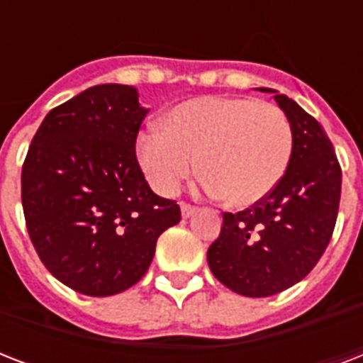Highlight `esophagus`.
I'll list each match as a JSON object with an SVG mask.
<instances>
[{
	"label": "esophagus",
	"mask_w": 363,
	"mask_h": 363,
	"mask_svg": "<svg viewBox=\"0 0 363 363\" xmlns=\"http://www.w3.org/2000/svg\"><path fill=\"white\" fill-rule=\"evenodd\" d=\"M181 213H182V218H190L198 213V207H194V205H188V203H181Z\"/></svg>",
	"instance_id": "1"
}]
</instances>
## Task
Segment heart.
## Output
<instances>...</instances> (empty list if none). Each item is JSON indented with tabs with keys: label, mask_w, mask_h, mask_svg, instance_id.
I'll use <instances>...</instances> for the list:
<instances>
[{
	"label": "heart",
	"mask_w": 363,
	"mask_h": 363,
	"mask_svg": "<svg viewBox=\"0 0 363 363\" xmlns=\"http://www.w3.org/2000/svg\"><path fill=\"white\" fill-rule=\"evenodd\" d=\"M288 116L254 98H198L177 105L160 130L137 137V158L154 190L175 194L196 173L205 190L247 209L281 182L292 156Z\"/></svg>",
	"instance_id": "b5f03b06"
}]
</instances>
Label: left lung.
<instances>
[{
  "label": "left lung",
  "instance_id": "obj_1",
  "mask_svg": "<svg viewBox=\"0 0 363 363\" xmlns=\"http://www.w3.org/2000/svg\"><path fill=\"white\" fill-rule=\"evenodd\" d=\"M292 125L290 164L273 192L241 213H224L207 250L213 275L232 292L267 298L309 275L332 239L341 199V167L322 125L273 88Z\"/></svg>",
  "mask_w": 363,
  "mask_h": 363
}]
</instances>
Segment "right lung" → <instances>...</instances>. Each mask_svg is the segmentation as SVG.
Masks as SVG:
<instances>
[{
	"label": "right lung",
	"mask_w": 363,
	"mask_h": 363,
	"mask_svg": "<svg viewBox=\"0 0 363 363\" xmlns=\"http://www.w3.org/2000/svg\"><path fill=\"white\" fill-rule=\"evenodd\" d=\"M148 109L137 88L98 84L45 116L22 165V207L39 258L60 282L115 296L147 273L181 220L145 181L135 139Z\"/></svg>",
	"instance_id": "1"
}]
</instances>
